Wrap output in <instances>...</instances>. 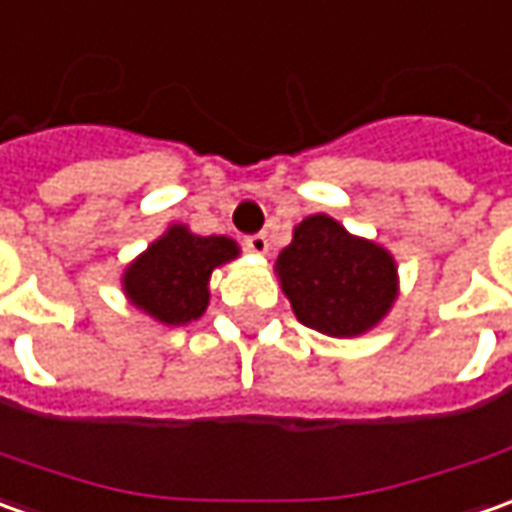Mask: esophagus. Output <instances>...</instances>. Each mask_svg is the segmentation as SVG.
I'll use <instances>...</instances> for the list:
<instances>
[{
    "instance_id": "1",
    "label": "esophagus",
    "mask_w": 512,
    "mask_h": 512,
    "mask_svg": "<svg viewBox=\"0 0 512 512\" xmlns=\"http://www.w3.org/2000/svg\"><path fill=\"white\" fill-rule=\"evenodd\" d=\"M245 248H248L250 253H256V256H267L270 242H267V236H264V233H253V236L245 239Z\"/></svg>"
}]
</instances>
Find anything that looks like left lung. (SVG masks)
Returning a JSON list of instances; mask_svg holds the SVG:
<instances>
[{"instance_id": "left-lung-1", "label": "left lung", "mask_w": 512, "mask_h": 512, "mask_svg": "<svg viewBox=\"0 0 512 512\" xmlns=\"http://www.w3.org/2000/svg\"><path fill=\"white\" fill-rule=\"evenodd\" d=\"M281 290L304 327L355 338L383 321L397 298L392 253L327 214L307 216L276 259Z\"/></svg>"}]
</instances>
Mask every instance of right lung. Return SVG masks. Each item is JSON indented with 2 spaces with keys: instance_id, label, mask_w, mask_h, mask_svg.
<instances>
[{
  "instance_id": "1",
  "label": "right lung",
  "mask_w": 512,
  "mask_h": 512,
  "mask_svg": "<svg viewBox=\"0 0 512 512\" xmlns=\"http://www.w3.org/2000/svg\"><path fill=\"white\" fill-rule=\"evenodd\" d=\"M239 256L228 236H197L171 225L123 273V293L154 321L180 327L197 321L208 307V281L219 264Z\"/></svg>"
}]
</instances>
